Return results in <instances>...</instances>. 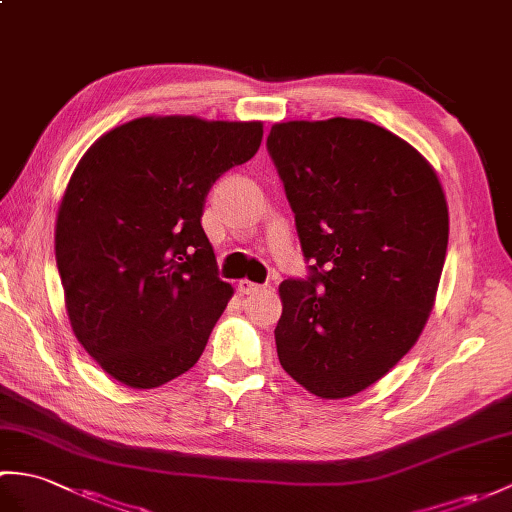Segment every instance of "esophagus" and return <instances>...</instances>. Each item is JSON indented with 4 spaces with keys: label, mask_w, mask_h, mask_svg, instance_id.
Returning a JSON list of instances; mask_svg holds the SVG:
<instances>
[{
    "label": "esophagus",
    "mask_w": 512,
    "mask_h": 512,
    "mask_svg": "<svg viewBox=\"0 0 512 512\" xmlns=\"http://www.w3.org/2000/svg\"><path fill=\"white\" fill-rule=\"evenodd\" d=\"M262 288L264 286H259V284H255V281H248V279H242L237 284V290L242 292V295H253V292H259Z\"/></svg>",
    "instance_id": "1"
}]
</instances>
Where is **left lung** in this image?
<instances>
[{
    "label": "left lung",
    "mask_w": 512,
    "mask_h": 512,
    "mask_svg": "<svg viewBox=\"0 0 512 512\" xmlns=\"http://www.w3.org/2000/svg\"><path fill=\"white\" fill-rule=\"evenodd\" d=\"M268 151L312 277L279 286L281 367L339 400L374 385L427 323L449 244V206L416 147L361 118L275 123Z\"/></svg>",
    "instance_id": "left-lung-1"
}]
</instances>
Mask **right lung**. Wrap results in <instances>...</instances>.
I'll return each instance as SVG.
<instances>
[{
	"label": "right lung",
	"instance_id": "right-lung-1",
	"mask_svg": "<svg viewBox=\"0 0 512 512\" xmlns=\"http://www.w3.org/2000/svg\"><path fill=\"white\" fill-rule=\"evenodd\" d=\"M262 136V121L143 116L74 167L54 226L65 310L118 383L154 389L198 363L233 297L200 224L204 198Z\"/></svg>",
	"mask_w": 512,
	"mask_h": 512
}]
</instances>
